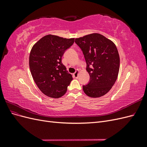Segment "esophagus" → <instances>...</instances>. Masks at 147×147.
I'll return each instance as SVG.
<instances>
[{"instance_id":"34e87169","label":"esophagus","mask_w":147,"mask_h":147,"mask_svg":"<svg viewBox=\"0 0 147 147\" xmlns=\"http://www.w3.org/2000/svg\"><path fill=\"white\" fill-rule=\"evenodd\" d=\"M78 73H79V70L77 69L76 71H75V72L73 74L74 77L75 78H77L78 77Z\"/></svg>"}]
</instances>
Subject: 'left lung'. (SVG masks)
<instances>
[{
  "label": "left lung",
  "mask_w": 147,
  "mask_h": 147,
  "mask_svg": "<svg viewBox=\"0 0 147 147\" xmlns=\"http://www.w3.org/2000/svg\"><path fill=\"white\" fill-rule=\"evenodd\" d=\"M86 63L90 81L83 85L85 94L99 97L107 94L116 82L119 69V56L113 42L99 34L75 38Z\"/></svg>",
  "instance_id": "left-lung-1"
}]
</instances>
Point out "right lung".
Listing matches in <instances>:
<instances>
[{
	"mask_svg": "<svg viewBox=\"0 0 147 147\" xmlns=\"http://www.w3.org/2000/svg\"><path fill=\"white\" fill-rule=\"evenodd\" d=\"M74 43V38L47 35L33 46L29 56L30 72L45 95L59 98L67 92L73 78L62 63V57Z\"/></svg>",
	"mask_w": 147,
	"mask_h": 147,
	"instance_id": "add662e5",
	"label": "right lung"
}]
</instances>
